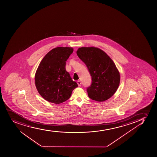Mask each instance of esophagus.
I'll use <instances>...</instances> for the list:
<instances>
[{"label":"esophagus","instance_id":"obj_1","mask_svg":"<svg viewBox=\"0 0 157 157\" xmlns=\"http://www.w3.org/2000/svg\"><path fill=\"white\" fill-rule=\"evenodd\" d=\"M77 84H78V86H81V81H80V80H78V81H77Z\"/></svg>","mask_w":157,"mask_h":157}]
</instances>
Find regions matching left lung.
<instances>
[{
  "instance_id": "1",
  "label": "left lung",
  "mask_w": 157,
  "mask_h": 157,
  "mask_svg": "<svg viewBox=\"0 0 157 157\" xmlns=\"http://www.w3.org/2000/svg\"><path fill=\"white\" fill-rule=\"evenodd\" d=\"M77 54L86 65L92 78L87 88L88 96L92 100L103 101L113 96L120 83V74L110 57L98 48L81 47Z\"/></svg>"
}]
</instances>
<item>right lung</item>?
I'll use <instances>...</instances> for the list:
<instances>
[{"instance_id":"1","label":"right lung","mask_w":157,"mask_h":157,"mask_svg":"<svg viewBox=\"0 0 157 157\" xmlns=\"http://www.w3.org/2000/svg\"><path fill=\"white\" fill-rule=\"evenodd\" d=\"M73 51L72 48H56L41 61L35 81L38 92L46 101L54 104L63 103L77 87L65 68L66 61Z\"/></svg>"}]
</instances>
